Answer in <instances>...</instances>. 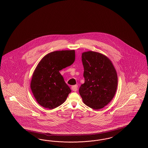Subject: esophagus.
Here are the masks:
<instances>
[{"label": "esophagus", "mask_w": 148, "mask_h": 148, "mask_svg": "<svg viewBox=\"0 0 148 148\" xmlns=\"http://www.w3.org/2000/svg\"><path fill=\"white\" fill-rule=\"evenodd\" d=\"M71 89H72V90H73V91H74V92H77V85H75L72 86V87H71Z\"/></svg>", "instance_id": "obj_1"}]
</instances>
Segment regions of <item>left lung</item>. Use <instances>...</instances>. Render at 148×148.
<instances>
[{"instance_id":"8db88e82","label":"left lung","mask_w":148,"mask_h":148,"mask_svg":"<svg viewBox=\"0 0 148 148\" xmlns=\"http://www.w3.org/2000/svg\"><path fill=\"white\" fill-rule=\"evenodd\" d=\"M84 83L79 92L85 105L94 110L106 106L113 99L118 86V76L111 60L98 52L82 53Z\"/></svg>"}]
</instances>
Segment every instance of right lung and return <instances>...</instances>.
<instances>
[{
    "mask_svg": "<svg viewBox=\"0 0 148 148\" xmlns=\"http://www.w3.org/2000/svg\"><path fill=\"white\" fill-rule=\"evenodd\" d=\"M75 56L74 50L55 51L40 61L30 83L32 91L39 104L53 109L66 100L71 90L59 71L73 63Z\"/></svg>",
    "mask_w": 148,
    "mask_h": 148,
    "instance_id": "right-lung-1",
    "label": "right lung"
}]
</instances>
